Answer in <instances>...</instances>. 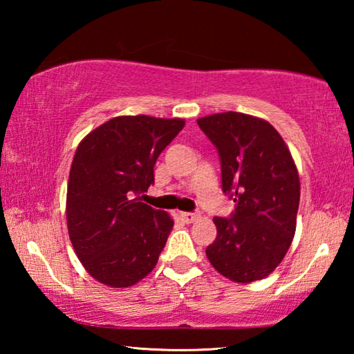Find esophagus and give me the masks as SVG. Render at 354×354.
I'll return each instance as SVG.
<instances>
[{
  "label": "esophagus",
  "instance_id": "obj_1",
  "mask_svg": "<svg viewBox=\"0 0 354 354\" xmlns=\"http://www.w3.org/2000/svg\"><path fill=\"white\" fill-rule=\"evenodd\" d=\"M179 217H181L184 221H187V223H192V221H195L200 215L196 212H179Z\"/></svg>",
  "mask_w": 354,
  "mask_h": 354
}]
</instances>
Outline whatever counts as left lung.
Wrapping results in <instances>:
<instances>
[{"label":"left lung","instance_id":"8db88e82","mask_svg":"<svg viewBox=\"0 0 354 354\" xmlns=\"http://www.w3.org/2000/svg\"><path fill=\"white\" fill-rule=\"evenodd\" d=\"M218 149L221 187L236 203L231 218L214 217L206 248L212 267L239 284L270 274L295 236L299 176L292 154L267 120L221 112L196 120Z\"/></svg>","mask_w":354,"mask_h":354}]
</instances>
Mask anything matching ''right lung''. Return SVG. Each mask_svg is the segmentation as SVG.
I'll use <instances>...</instances> for the list:
<instances>
[{"label": "right lung", "mask_w": 354, "mask_h": 354, "mask_svg": "<svg viewBox=\"0 0 354 354\" xmlns=\"http://www.w3.org/2000/svg\"><path fill=\"white\" fill-rule=\"evenodd\" d=\"M183 118L120 115L76 148L67 187V227L77 259L98 283L131 287L151 273L173 218L139 201L154 164L184 128Z\"/></svg>", "instance_id": "right-lung-1"}]
</instances>
